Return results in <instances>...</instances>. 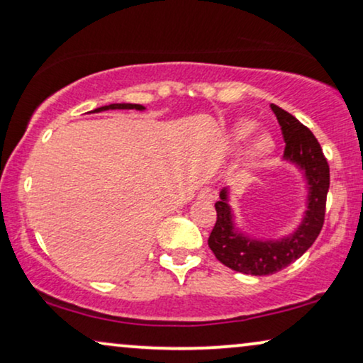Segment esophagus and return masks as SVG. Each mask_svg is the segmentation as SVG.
Segmentation results:
<instances>
[{
	"mask_svg": "<svg viewBox=\"0 0 363 363\" xmlns=\"http://www.w3.org/2000/svg\"><path fill=\"white\" fill-rule=\"evenodd\" d=\"M197 197H199L201 201H214V197H216V194H214V191L211 189V187H203V189L199 191V194H197Z\"/></svg>",
	"mask_w": 363,
	"mask_h": 363,
	"instance_id": "1",
	"label": "esophagus"
}]
</instances>
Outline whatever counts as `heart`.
<instances>
[{"label":"heart","mask_w":363,"mask_h":363,"mask_svg":"<svg viewBox=\"0 0 363 363\" xmlns=\"http://www.w3.org/2000/svg\"><path fill=\"white\" fill-rule=\"evenodd\" d=\"M255 122L251 121H242L238 123V125L235 127V130H233V144L235 145H241L242 142H246L247 139H250L251 134L255 132ZM274 147V142L269 135H261L258 140L255 142L253 145V150H251V159L253 160H259L263 159L268 155L269 152H272Z\"/></svg>","instance_id":"heart-1"}]
</instances>
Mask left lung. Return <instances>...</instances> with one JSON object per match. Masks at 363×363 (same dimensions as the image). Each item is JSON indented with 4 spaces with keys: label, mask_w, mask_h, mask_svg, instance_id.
<instances>
[{
    "label": "left lung",
    "mask_w": 363,
    "mask_h": 363,
    "mask_svg": "<svg viewBox=\"0 0 363 363\" xmlns=\"http://www.w3.org/2000/svg\"><path fill=\"white\" fill-rule=\"evenodd\" d=\"M284 140V159L303 169L308 182V209L303 223L291 236L279 241H256L235 231L228 192L221 191V201L214 204L216 224L208 245L216 258L228 268L245 274L266 277L281 272L313 245L325 223V206L330 187V167L318 140L308 127L296 121L286 110L272 105Z\"/></svg>",
    "instance_id": "left-lung-1"
}]
</instances>
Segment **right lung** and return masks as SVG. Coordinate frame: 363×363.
<instances>
[{"mask_svg":"<svg viewBox=\"0 0 363 363\" xmlns=\"http://www.w3.org/2000/svg\"><path fill=\"white\" fill-rule=\"evenodd\" d=\"M116 108H135V110H144V107L139 104H110L105 107L95 108V112H102V110H116Z\"/></svg>","mask_w":363,"mask_h":363,"instance_id":"add662e5","label":"right lung"}]
</instances>
